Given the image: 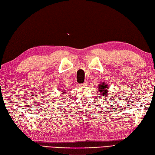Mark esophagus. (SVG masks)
Listing matches in <instances>:
<instances>
[{"instance_id": "1", "label": "esophagus", "mask_w": 155, "mask_h": 155, "mask_svg": "<svg viewBox=\"0 0 155 155\" xmlns=\"http://www.w3.org/2000/svg\"><path fill=\"white\" fill-rule=\"evenodd\" d=\"M80 87H86V86H87V82H85V83L80 84Z\"/></svg>"}]
</instances>
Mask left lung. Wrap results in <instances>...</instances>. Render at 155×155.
Here are the masks:
<instances>
[{"instance_id": "1", "label": "left lung", "mask_w": 155, "mask_h": 155, "mask_svg": "<svg viewBox=\"0 0 155 155\" xmlns=\"http://www.w3.org/2000/svg\"><path fill=\"white\" fill-rule=\"evenodd\" d=\"M109 91V86L108 85L106 84L105 82H103L102 84H100L98 85V91L100 94H99L98 96L97 97V98L98 97H101V96H103V98H108V96H110L108 94Z\"/></svg>"}]
</instances>
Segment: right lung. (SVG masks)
<instances>
[{"label": "right lung", "instance_id": "obj_1", "mask_svg": "<svg viewBox=\"0 0 155 155\" xmlns=\"http://www.w3.org/2000/svg\"><path fill=\"white\" fill-rule=\"evenodd\" d=\"M65 93H66V90H64L62 91V94H63V96H64V94H65Z\"/></svg>", "mask_w": 155, "mask_h": 155}]
</instances>
